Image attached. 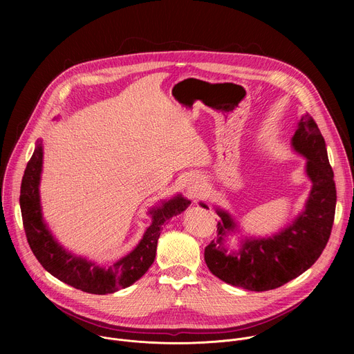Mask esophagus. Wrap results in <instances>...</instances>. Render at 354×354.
<instances>
[{
  "label": "esophagus",
  "instance_id": "34e87169",
  "mask_svg": "<svg viewBox=\"0 0 354 354\" xmlns=\"http://www.w3.org/2000/svg\"><path fill=\"white\" fill-rule=\"evenodd\" d=\"M186 193L190 197H197L201 193V185L197 180H190L186 185Z\"/></svg>",
  "mask_w": 354,
  "mask_h": 354
}]
</instances>
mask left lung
Here are the masks:
<instances>
[{"instance_id":"1","label":"left lung","mask_w":354,"mask_h":354,"mask_svg":"<svg viewBox=\"0 0 354 354\" xmlns=\"http://www.w3.org/2000/svg\"><path fill=\"white\" fill-rule=\"evenodd\" d=\"M292 147L307 157V175L313 180L304 213L279 232L262 239L243 241L238 252L228 254L224 238L235 230L228 213L217 210L218 239L205 249L210 272L223 281L250 291L277 288L310 269L325 249L336 209V186L328 160L325 140L315 120L307 113L301 118L292 136ZM205 209H209L201 203Z\"/></svg>"}]
</instances>
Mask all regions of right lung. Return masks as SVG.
<instances>
[{"label": "right lung", "instance_id": "right-lung-1", "mask_svg": "<svg viewBox=\"0 0 354 354\" xmlns=\"http://www.w3.org/2000/svg\"><path fill=\"white\" fill-rule=\"evenodd\" d=\"M43 151L37 144L30 157L21 183L19 205L28 243L39 263L59 280L91 294H111L126 288L145 274L153 265L157 242L162 227L176 214L185 212L190 201L182 196L165 201L161 207L153 209L151 224L137 248L127 257L108 268L96 266L86 259L73 257L53 239L41 220L39 180L41 172Z\"/></svg>", "mask_w": 354, "mask_h": 354}]
</instances>
